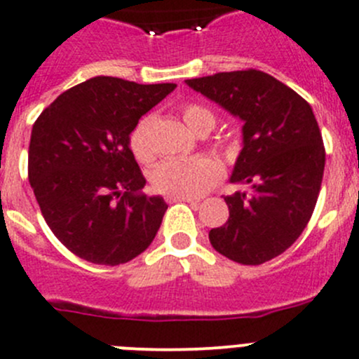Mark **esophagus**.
I'll return each instance as SVG.
<instances>
[{
  "instance_id": "1",
  "label": "esophagus",
  "mask_w": 359,
  "mask_h": 359,
  "mask_svg": "<svg viewBox=\"0 0 359 359\" xmlns=\"http://www.w3.org/2000/svg\"><path fill=\"white\" fill-rule=\"evenodd\" d=\"M166 201L168 203H177V201H187V203H196V198L191 196H166Z\"/></svg>"
}]
</instances>
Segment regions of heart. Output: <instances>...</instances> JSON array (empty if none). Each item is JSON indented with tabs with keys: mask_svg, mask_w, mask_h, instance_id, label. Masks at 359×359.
<instances>
[{
	"mask_svg": "<svg viewBox=\"0 0 359 359\" xmlns=\"http://www.w3.org/2000/svg\"><path fill=\"white\" fill-rule=\"evenodd\" d=\"M184 123L198 135L214 130L215 116L210 109L200 103H186L182 107ZM130 149L137 161L149 165L156 159L152 142V117H144L130 135ZM224 175L221 163L208 156L191 159H168L152 170L151 182L158 193L168 196H200L215 186Z\"/></svg>",
	"mask_w": 359,
	"mask_h": 359,
	"instance_id": "heart-1",
	"label": "heart"
}]
</instances>
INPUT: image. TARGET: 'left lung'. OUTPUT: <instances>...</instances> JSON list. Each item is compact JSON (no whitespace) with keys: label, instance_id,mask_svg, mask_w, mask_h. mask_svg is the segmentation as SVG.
<instances>
[{"label":"left lung","instance_id":"left-lung-1","mask_svg":"<svg viewBox=\"0 0 359 359\" xmlns=\"http://www.w3.org/2000/svg\"><path fill=\"white\" fill-rule=\"evenodd\" d=\"M243 121V149L231 182L249 191L226 196L229 217L210 229L219 254L261 264L290 249L312 217L325 172V144L311 105L259 69L186 80Z\"/></svg>","mask_w":359,"mask_h":359}]
</instances>
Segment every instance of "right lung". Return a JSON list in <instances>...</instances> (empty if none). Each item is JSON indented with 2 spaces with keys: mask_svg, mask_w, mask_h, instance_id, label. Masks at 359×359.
I'll return each instance as SVG.
<instances>
[{
  "mask_svg": "<svg viewBox=\"0 0 359 359\" xmlns=\"http://www.w3.org/2000/svg\"><path fill=\"white\" fill-rule=\"evenodd\" d=\"M173 89L95 76L59 95L34 121L29 184L48 228L75 256L116 266L154 240L168 205L140 193L145 177L130 135Z\"/></svg>",
  "mask_w": 359,
  "mask_h": 359,
  "instance_id": "add662e5",
  "label": "right lung"
}]
</instances>
